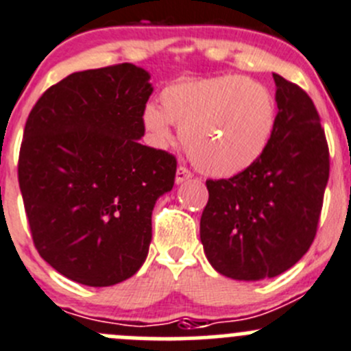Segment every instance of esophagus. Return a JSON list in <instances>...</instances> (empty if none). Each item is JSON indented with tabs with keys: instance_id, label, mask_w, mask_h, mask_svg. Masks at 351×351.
<instances>
[{
	"instance_id": "esophagus-1",
	"label": "esophagus",
	"mask_w": 351,
	"mask_h": 351,
	"mask_svg": "<svg viewBox=\"0 0 351 351\" xmlns=\"http://www.w3.org/2000/svg\"><path fill=\"white\" fill-rule=\"evenodd\" d=\"M191 177H193V172H191L189 169L184 167V165H180V167L177 169V172H176V182L182 184L184 180L191 179Z\"/></svg>"
}]
</instances>
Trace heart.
Wrapping results in <instances>:
<instances>
[{"mask_svg": "<svg viewBox=\"0 0 351 351\" xmlns=\"http://www.w3.org/2000/svg\"><path fill=\"white\" fill-rule=\"evenodd\" d=\"M143 124L158 147L171 143L176 124L193 164L210 176L228 177L265 154L276 104L268 86L242 75L182 78L162 90L160 109H145Z\"/></svg>", "mask_w": 351, "mask_h": 351, "instance_id": "heart-1", "label": "heart"}]
</instances>
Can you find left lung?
Returning a JSON list of instances; mask_svg holds the SVG:
<instances>
[{
    "label": "left lung",
    "instance_id": "obj_1",
    "mask_svg": "<svg viewBox=\"0 0 351 351\" xmlns=\"http://www.w3.org/2000/svg\"><path fill=\"white\" fill-rule=\"evenodd\" d=\"M275 131L265 154L230 179H208L199 235L220 275L258 282L282 275L315 237L329 179L321 117L298 85L273 73Z\"/></svg>",
    "mask_w": 351,
    "mask_h": 351
}]
</instances>
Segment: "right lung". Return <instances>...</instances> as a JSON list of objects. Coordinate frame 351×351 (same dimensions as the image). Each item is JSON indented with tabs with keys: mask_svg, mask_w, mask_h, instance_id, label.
I'll use <instances>...</instances> for the list:
<instances>
[{
	"mask_svg": "<svg viewBox=\"0 0 351 351\" xmlns=\"http://www.w3.org/2000/svg\"><path fill=\"white\" fill-rule=\"evenodd\" d=\"M148 80L131 62L73 73L25 123L19 184L34 245L82 285H116L141 268L155 201L174 186V155L138 141Z\"/></svg>",
	"mask_w": 351,
	"mask_h": 351,
	"instance_id": "add662e5",
	"label": "right lung"
}]
</instances>
